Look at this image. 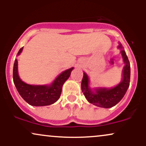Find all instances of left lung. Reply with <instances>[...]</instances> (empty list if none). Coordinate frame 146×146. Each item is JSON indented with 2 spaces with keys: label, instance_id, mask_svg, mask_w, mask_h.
Returning a JSON list of instances; mask_svg holds the SVG:
<instances>
[{
  "label": "left lung",
  "instance_id": "left-lung-1",
  "mask_svg": "<svg viewBox=\"0 0 146 146\" xmlns=\"http://www.w3.org/2000/svg\"><path fill=\"white\" fill-rule=\"evenodd\" d=\"M118 48L121 49L123 62L125 64L123 68L122 80L119 84L113 88H96L93 90L89 87V78L86 73L84 72V76L82 81V90L85 98L90 104L102 108H111L118 104L123 98L129 85L130 79V66L126 53L123 46L119 43Z\"/></svg>",
  "mask_w": 146,
  "mask_h": 146
}]
</instances>
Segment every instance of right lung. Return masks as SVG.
I'll list each match as a JSON object with an SVG mask.
<instances>
[{
	"mask_svg": "<svg viewBox=\"0 0 146 146\" xmlns=\"http://www.w3.org/2000/svg\"><path fill=\"white\" fill-rule=\"evenodd\" d=\"M22 47L18 52L19 56ZM73 67L63 71L50 85H31L24 82L20 78L18 72V60H15L13 68V80L16 89L25 102L33 106L51 105L58 101L61 95L64 83L71 75Z\"/></svg>",
	"mask_w": 146,
	"mask_h": 146,
	"instance_id": "add662e5",
	"label": "right lung"
}]
</instances>
